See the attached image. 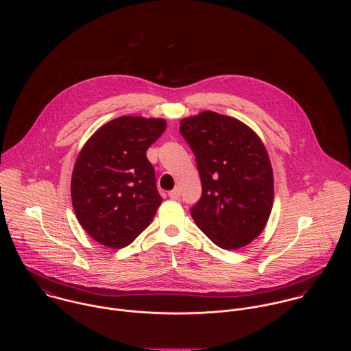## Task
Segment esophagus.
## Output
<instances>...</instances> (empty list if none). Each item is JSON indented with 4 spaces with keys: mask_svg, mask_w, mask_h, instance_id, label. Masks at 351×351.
<instances>
[{
    "mask_svg": "<svg viewBox=\"0 0 351 351\" xmlns=\"http://www.w3.org/2000/svg\"><path fill=\"white\" fill-rule=\"evenodd\" d=\"M169 197L171 200H178L180 199V191L178 189H173L171 192H169Z\"/></svg>",
    "mask_w": 351,
    "mask_h": 351,
    "instance_id": "34e87169",
    "label": "esophagus"
}]
</instances>
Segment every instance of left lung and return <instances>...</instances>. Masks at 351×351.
Instances as JSON below:
<instances>
[{
	"mask_svg": "<svg viewBox=\"0 0 351 351\" xmlns=\"http://www.w3.org/2000/svg\"><path fill=\"white\" fill-rule=\"evenodd\" d=\"M180 132L196 156L202 193L192 209L219 247L237 250L265 228L274 197L267 151L245 123L212 110L182 119Z\"/></svg>",
	"mask_w": 351,
	"mask_h": 351,
	"instance_id": "8db88e82",
	"label": "left lung"
}]
</instances>
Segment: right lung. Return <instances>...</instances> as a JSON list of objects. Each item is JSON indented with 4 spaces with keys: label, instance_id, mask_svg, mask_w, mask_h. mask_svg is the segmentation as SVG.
<instances>
[{
    "label": "right lung",
    "instance_id": "1",
    "mask_svg": "<svg viewBox=\"0 0 351 351\" xmlns=\"http://www.w3.org/2000/svg\"><path fill=\"white\" fill-rule=\"evenodd\" d=\"M165 130L163 119L121 116L99 128L80 152L71 177L73 208L101 245L125 247L152 221L162 197L146 151Z\"/></svg>",
    "mask_w": 351,
    "mask_h": 351
}]
</instances>
